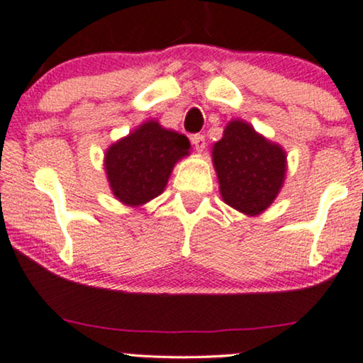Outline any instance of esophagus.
<instances>
[{
    "label": "esophagus",
    "mask_w": 363,
    "mask_h": 363,
    "mask_svg": "<svg viewBox=\"0 0 363 363\" xmlns=\"http://www.w3.org/2000/svg\"><path fill=\"white\" fill-rule=\"evenodd\" d=\"M191 142H192V145L196 147L197 152H203L204 147H206V139H204L203 134H194L191 137Z\"/></svg>",
    "instance_id": "esophagus-1"
}]
</instances>
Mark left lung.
I'll list each match as a JSON object with an SVG mask.
<instances>
[{
	"label": "left lung",
	"mask_w": 363,
	"mask_h": 363,
	"mask_svg": "<svg viewBox=\"0 0 363 363\" xmlns=\"http://www.w3.org/2000/svg\"><path fill=\"white\" fill-rule=\"evenodd\" d=\"M223 201L240 213L258 216L277 199L286 176V152L245 121H231L213 145Z\"/></svg>",
	"instance_id": "obj_1"
}]
</instances>
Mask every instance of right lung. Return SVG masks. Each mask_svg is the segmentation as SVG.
<instances>
[{"instance_id":"right-lung-1","label":"right lung","mask_w":363,"mask_h":363,"mask_svg":"<svg viewBox=\"0 0 363 363\" xmlns=\"http://www.w3.org/2000/svg\"><path fill=\"white\" fill-rule=\"evenodd\" d=\"M189 139L157 121L142 123L105 152V172L112 194L132 208L162 194L179 159L189 155Z\"/></svg>"}]
</instances>
